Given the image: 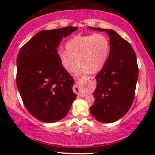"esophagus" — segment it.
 <instances>
[{
  "label": "esophagus",
  "instance_id": "1",
  "mask_svg": "<svg viewBox=\"0 0 155 155\" xmlns=\"http://www.w3.org/2000/svg\"><path fill=\"white\" fill-rule=\"evenodd\" d=\"M74 92H76V93L79 94V95H80V96H84V95H82V94H81V87H80L79 84L78 83L76 84L75 86H74Z\"/></svg>",
  "mask_w": 155,
  "mask_h": 155
}]
</instances>
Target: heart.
<instances>
[{
  "mask_svg": "<svg viewBox=\"0 0 155 155\" xmlns=\"http://www.w3.org/2000/svg\"><path fill=\"white\" fill-rule=\"evenodd\" d=\"M66 50L58 51L60 65L68 72L76 71V75L91 71L96 73L106 63L110 53V41L107 35L102 33L78 35L65 44Z\"/></svg>",
  "mask_w": 155,
  "mask_h": 155,
  "instance_id": "heart-1",
  "label": "heart"
}]
</instances>
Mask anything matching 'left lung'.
I'll return each mask as SVG.
<instances>
[{"mask_svg": "<svg viewBox=\"0 0 155 155\" xmlns=\"http://www.w3.org/2000/svg\"><path fill=\"white\" fill-rule=\"evenodd\" d=\"M105 31L110 37V53L107 61L95 76V101L90 108L95 120L111 123L120 120L132 106L138 76L136 53L129 42L110 29L88 27Z\"/></svg>", "mask_w": 155, "mask_h": 155, "instance_id": "obj_1", "label": "left lung"}]
</instances>
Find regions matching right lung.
Returning a JSON list of instances; mask_svg holds the SVG:
<instances>
[{
  "label": "right lung",
  "mask_w": 155,
  "mask_h": 155,
  "mask_svg": "<svg viewBox=\"0 0 155 155\" xmlns=\"http://www.w3.org/2000/svg\"><path fill=\"white\" fill-rule=\"evenodd\" d=\"M77 29L68 26L38 32L17 55V88L27 110L41 122L62 120L76 97L74 80L60 65L58 47Z\"/></svg>",
  "instance_id": "obj_1"
}]
</instances>
